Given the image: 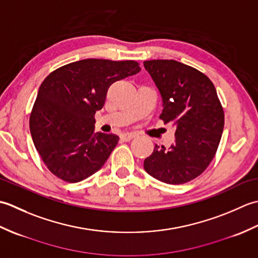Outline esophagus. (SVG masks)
I'll use <instances>...</instances> for the list:
<instances>
[{
    "mask_svg": "<svg viewBox=\"0 0 258 258\" xmlns=\"http://www.w3.org/2000/svg\"><path fill=\"white\" fill-rule=\"evenodd\" d=\"M135 136H136L135 133H124L120 135V139H122L123 141H131V140H133Z\"/></svg>",
    "mask_w": 258,
    "mask_h": 258,
    "instance_id": "obj_1",
    "label": "esophagus"
}]
</instances>
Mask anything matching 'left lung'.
<instances>
[{"instance_id": "obj_1", "label": "left lung", "mask_w": 258, "mask_h": 258, "mask_svg": "<svg viewBox=\"0 0 258 258\" xmlns=\"http://www.w3.org/2000/svg\"><path fill=\"white\" fill-rule=\"evenodd\" d=\"M144 67L163 98L160 118L176 128L175 144L168 150L155 145L144 168L163 183H187L200 176L216 154L224 128L221 101L212 81L189 65L152 59Z\"/></svg>"}]
</instances>
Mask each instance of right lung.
Returning a JSON list of instances; mask_svg holds the SVG:
<instances>
[{
	"mask_svg": "<svg viewBox=\"0 0 258 258\" xmlns=\"http://www.w3.org/2000/svg\"><path fill=\"white\" fill-rule=\"evenodd\" d=\"M135 61L86 58L53 71L38 89L30 116L35 149L53 175L81 182L100 169L118 136L94 133L95 113L114 82L139 73Z\"/></svg>",
	"mask_w": 258,
	"mask_h": 258,
	"instance_id": "add662e5",
	"label": "right lung"
}]
</instances>
